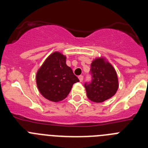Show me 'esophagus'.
Listing matches in <instances>:
<instances>
[{"label": "esophagus", "instance_id": "1", "mask_svg": "<svg viewBox=\"0 0 148 148\" xmlns=\"http://www.w3.org/2000/svg\"><path fill=\"white\" fill-rule=\"evenodd\" d=\"M78 79H79V81H80L81 82H82V81H83V79H84V76L83 75H79V76H78Z\"/></svg>", "mask_w": 148, "mask_h": 148}]
</instances>
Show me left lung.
Segmentation results:
<instances>
[{
  "mask_svg": "<svg viewBox=\"0 0 148 148\" xmlns=\"http://www.w3.org/2000/svg\"><path fill=\"white\" fill-rule=\"evenodd\" d=\"M92 81L84 85L88 99L101 103L110 99L119 89V78L115 68L105 57H99L92 61Z\"/></svg>",
  "mask_w": 148,
  "mask_h": 148,
  "instance_id": "1",
  "label": "left lung"
}]
</instances>
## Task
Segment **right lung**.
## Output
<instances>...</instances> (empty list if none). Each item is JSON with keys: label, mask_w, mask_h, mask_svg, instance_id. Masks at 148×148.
<instances>
[{"label": "right lung", "mask_w": 148, "mask_h": 148, "mask_svg": "<svg viewBox=\"0 0 148 148\" xmlns=\"http://www.w3.org/2000/svg\"><path fill=\"white\" fill-rule=\"evenodd\" d=\"M66 56L54 52L46 58L36 73L39 92L53 102L62 101L70 93L73 84L79 82L66 64Z\"/></svg>", "instance_id": "right-lung-1"}]
</instances>
